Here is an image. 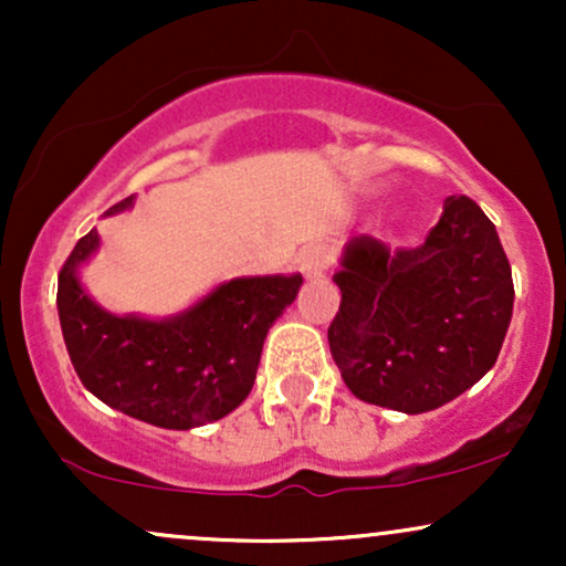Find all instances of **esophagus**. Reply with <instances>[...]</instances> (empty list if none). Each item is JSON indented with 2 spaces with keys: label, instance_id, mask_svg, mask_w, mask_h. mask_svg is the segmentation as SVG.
<instances>
[{
  "label": "esophagus",
  "instance_id": "esophagus-1",
  "mask_svg": "<svg viewBox=\"0 0 566 566\" xmlns=\"http://www.w3.org/2000/svg\"><path fill=\"white\" fill-rule=\"evenodd\" d=\"M329 263H333V250L327 244H311L297 255V265L305 279H324Z\"/></svg>",
  "mask_w": 566,
  "mask_h": 566
}]
</instances>
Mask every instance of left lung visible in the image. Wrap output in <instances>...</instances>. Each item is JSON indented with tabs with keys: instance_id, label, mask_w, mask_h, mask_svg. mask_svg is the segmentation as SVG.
I'll use <instances>...</instances> for the list:
<instances>
[{
	"instance_id": "1",
	"label": "left lung",
	"mask_w": 566,
	"mask_h": 566,
	"mask_svg": "<svg viewBox=\"0 0 566 566\" xmlns=\"http://www.w3.org/2000/svg\"><path fill=\"white\" fill-rule=\"evenodd\" d=\"M340 308L327 329L348 391L396 412H431L495 367L513 314L503 244L469 197L444 212L415 250L373 237L343 247Z\"/></svg>"
}]
</instances>
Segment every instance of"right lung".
<instances>
[{
	"instance_id": "right-lung-1",
	"label": "right lung",
	"mask_w": 566,
	"mask_h": 566,
	"mask_svg": "<svg viewBox=\"0 0 566 566\" xmlns=\"http://www.w3.org/2000/svg\"><path fill=\"white\" fill-rule=\"evenodd\" d=\"M133 205L135 197L122 199L103 218ZM97 247L93 229L57 276V316L82 386L103 405L170 431L233 412L250 396L265 335L297 297L303 276H237L165 319L112 314L80 279Z\"/></svg>"
}]
</instances>
